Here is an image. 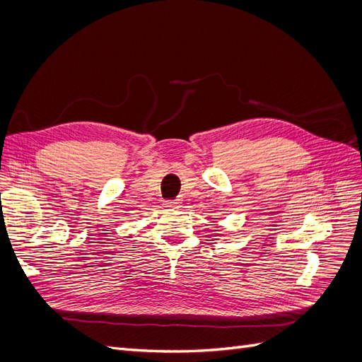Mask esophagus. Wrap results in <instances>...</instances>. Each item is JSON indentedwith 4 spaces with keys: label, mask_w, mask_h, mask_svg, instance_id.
I'll return each mask as SVG.
<instances>
[{
    "label": "esophagus",
    "mask_w": 362,
    "mask_h": 362,
    "mask_svg": "<svg viewBox=\"0 0 362 362\" xmlns=\"http://www.w3.org/2000/svg\"><path fill=\"white\" fill-rule=\"evenodd\" d=\"M163 205L164 206H177V205H180V202L178 201H164Z\"/></svg>",
    "instance_id": "obj_1"
}]
</instances>
